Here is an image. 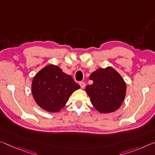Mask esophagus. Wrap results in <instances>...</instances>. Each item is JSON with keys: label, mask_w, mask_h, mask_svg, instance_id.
Listing matches in <instances>:
<instances>
[{"label": "esophagus", "mask_w": 155, "mask_h": 155, "mask_svg": "<svg viewBox=\"0 0 155 155\" xmlns=\"http://www.w3.org/2000/svg\"><path fill=\"white\" fill-rule=\"evenodd\" d=\"M79 85H80V86H81V87L82 88V89L85 88V83L84 82H80Z\"/></svg>", "instance_id": "esophagus-1"}]
</instances>
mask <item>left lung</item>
Segmentation results:
<instances>
[{
    "label": "left lung",
    "instance_id": "left-lung-1",
    "mask_svg": "<svg viewBox=\"0 0 155 155\" xmlns=\"http://www.w3.org/2000/svg\"><path fill=\"white\" fill-rule=\"evenodd\" d=\"M92 85L85 92L94 108L102 114L115 112L121 106L126 94V83L121 74L110 66L99 68L91 74Z\"/></svg>",
    "mask_w": 155,
    "mask_h": 155
}]
</instances>
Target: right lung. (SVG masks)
<instances>
[{"label":"right lung","mask_w":155,"mask_h":155,"mask_svg":"<svg viewBox=\"0 0 155 155\" xmlns=\"http://www.w3.org/2000/svg\"><path fill=\"white\" fill-rule=\"evenodd\" d=\"M80 87L70 75L63 72L58 66L50 64L34 77L31 93L41 108L53 113L59 112L70 95Z\"/></svg>","instance_id":"right-lung-1"}]
</instances>
